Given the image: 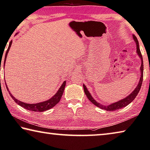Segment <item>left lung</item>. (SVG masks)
<instances>
[{
	"mask_svg": "<svg viewBox=\"0 0 150 150\" xmlns=\"http://www.w3.org/2000/svg\"><path fill=\"white\" fill-rule=\"evenodd\" d=\"M133 38L134 40V41L136 43V52H137V55L139 56V58L141 59V61H142V64H141L140 67V71H141V77L139 79V81L138 82V84L135 89L131 92L129 96H127V97H125V98H122V100H118V101L115 102V103H112L111 104L109 105H103L102 104L98 102L96 100H95L94 98L92 97V96L91 95V93H89V91H88V88H86V86L83 84V89H84V92L86 93V96L88 97L89 100L90 102H92V103L96 105L97 107L100 108L104 109L105 110L107 111H113V110H118V109L123 108V107H125L127 105H129L131 102H133V100L135 99L137 96V95L139 93V91L140 90L141 87H142V84L143 82V77H144V62H143V58H142V53H141L140 49H139V42H138L137 38H136L135 35H133Z\"/></svg>",
	"mask_w": 150,
	"mask_h": 150,
	"instance_id": "left-lung-1",
	"label": "left lung"
}]
</instances>
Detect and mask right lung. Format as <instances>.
<instances>
[{"label": "right lung", "mask_w": 150, "mask_h": 150, "mask_svg": "<svg viewBox=\"0 0 150 150\" xmlns=\"http://www.w3.org/2000/svg\"><path fill=\"white\" fill-rule=\"evenodd\" d=\"M12 42L11 41L9 43V45H8V49L6 50V54H5V57H4V63H5L6 60V57H7L8 52L9 51V49L11 46V44H12ZM66 86V81H64L62 84L61 85V86L60 87V88L59 89V90L57 91V92L55 93L53 96L46 101H44L42 102H38V103H35V104H28V103H25V102H23L20 100H18L17 98H15L11 94V93L9 92V94L11 96V98L14 100V101L16 102L17 104H19V106H21L22 107H23L24 108L27 109V110H31V111H35V112H43V111H46L48 110L49 109L53 108L55 105H57L58 103H59L60 100L62 97V93L64 92V88H65ZM6 89H8V87L7 86H6Z\"/></svg>", "instance_id": "right-lung-1"}]
</instances>
